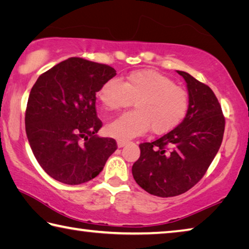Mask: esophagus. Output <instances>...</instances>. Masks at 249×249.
<instances>
[{
	"instance_id": "1",
	"label": "esophagus",
	"mask_w": 249,
	"mask_h": 249,
	"mask_svg": "<svg viewBox=\"0 0 249 249\" xmlns=\"http://www.w3.org/2000/svg\"><path fill=\"white\" fill-rule=\"evenodd\" d=\"M126 144H128V141H125V140L117 141V146H119V148H122V147H124Z\"/></svg>"
}]
</instances>
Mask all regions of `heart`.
<instances>
[{
    "label": "heart",
    "mask_w": 249,
    "mask_h": 249,
    "mask_svg": "<svg viewBox=\"0 0 249 249\" xmlns=\"http://www.w3.org/2000/svg\"><path fill=\"white\" fill-rule=\"evenodd\" d=\"M107 111H119L135 102L136 111L121 115L107 126L109 136L130 140L151 127L154 134L169 133L182 123L190 107V94L174 79L154 70L130 72L123 82L109 79L98 93Z\"/></svg>",
    "instance_id": "heart-1"
}]
</instances>
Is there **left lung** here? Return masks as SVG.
<instances>
[{"mask_svg":"<svg viewBox=\"0 0 249 249\" xmlns=\"http://www.w3.org/2000/svg\"><path fill=\"white\" fill-rule=\"evenodd\" d=\"M190 107L182 123L151 142L140 145L135 181L150 195L176 196L196 185L220 149L225 129L221 104L211 88L184 71Z\"/></svg>","mask_w":249,"mask_h":249,"instance_id":"8db88e82","label":"left lung"}]
</instances>
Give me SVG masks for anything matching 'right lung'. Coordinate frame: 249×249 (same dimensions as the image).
Returning <instances> with one entry per match:
<instances>
[{"mask_svg": "<svg viewBox=\"0 0 249 249\" xmlns=\"http://www.w3.org/2000/svg\"><path fill=\"white\" fill-rule=\"evenodd\" d=\"M114 68L72 57L41 73L29 93L25 128L40 167L66 184L95 178L117 149L114 138L96 136L102 127L96 92Z\"/></svg>", "mask_w": 249, "mask_h": 249, "instance_id": "1", "label": "right lung"}]
</instances>
